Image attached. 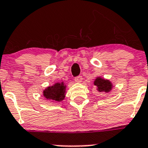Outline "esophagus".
I'll return each mask as SVG.
<instances>
[{"mask_svg": "<svg viewBox=\"0 0 148 148\" xmlns=\"http://www.w3.org/2000/svg\"><path fill=\"white\" fill-rule=\"evenodd\" d=\"M74 81H75V82H78V83H80L82 81V77H76L75 79H74Z\"/></svg>", "mask_w": 148, "mask_h": 148, "instance_id": "34e87169", "label": "esophagus"}]
</instances>
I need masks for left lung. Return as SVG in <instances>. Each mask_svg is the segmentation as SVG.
I'll use <instances>...</instances> for the list:
<instances>
[{"label":"left lung","mask_w":148,"mask_h":148,"mask_svg":"<svg viewBox=\"0 0 148 148\" xmlns=\"http://www.w3.org/2000/svg\"><path fill=\"white\" fill-rule=\"evenodd\" d=\"M94 85L96 86V90L100 92L108 93L113 88V84L109 80L99 77L95 79Z\"/></svg>","instance_id":"8db88e82"}]
</instances>
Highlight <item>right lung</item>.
<instances>
[{
  "instance_id": "add662e5",
  "label": "right lung",
  "mask_w": 148,
  "mask_h": 148,
  "mask_svg": "<svg viewBox=\"0 0 148 148\" xmlns=\"http://www.w3.org/2000/svg\"><path fill=\"white\" fill-rule=\"evenodd\" d=\"M66 93V85L64 83L56 82L52 86L46 87L42 92L44 97L46 100L61 102L64 100Z\"/></svg>"
}]
</instances>
